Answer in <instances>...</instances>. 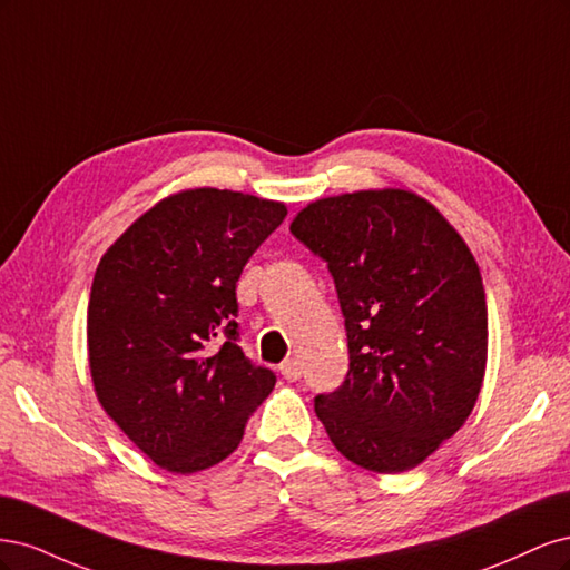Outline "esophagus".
Listing matches in <instances>:
<instances>
[{"label":"esophagus","mask_w":570,"mask_h":570,"mask_svg":"<svg viewBox=\"0 0 570 570\" xmlns=\"http://www.w3.org/2000/svg\"><path fill=\"white\" fill-rule=\"evenodd\" d=\"M281 373H283L285 381L295 383V381H299V377H302V364H299L297 358H285L283 364H281Z\"/></svg>","instance_id":"34e87169"}]
</instances>
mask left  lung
<instances>
[{"label":"left lung","instance_id":"left-lung-1","mask_svg":"<svg viewBox=\"0 0 570 570\" xmlns=\"http://www.w3.org/2000/svg\"><path fill=\"white\" fill-rule=\"evenodd\" d=\"M289 233L331 271L350 347L314 409L342 456L416 469L471 416L488 364V304L461 235L423 197L364 189L312 202Z\"/></svg>","mask_w":570,"mask_h":570}]
</instances>
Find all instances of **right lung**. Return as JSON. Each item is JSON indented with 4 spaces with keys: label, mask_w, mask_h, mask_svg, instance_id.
Wrapping results in <instances>:
<instances>
[{
    "label": "right lung",
    "mask_w": 570,
    "mask_h": 570,
    "mask_svg": "<svg viewBox=\"0 0 570 570\" xmlns=\"http://www.w3.org/2000/svg\"><path fill=\"white\" fill-rule=\"evenodd\" d=\"M285 204L185 189L151 206L101 256L88 304L99 404L170 473L230 456L275 373L239 347L235 287Z\"/></svg>",
    "instance_id": "1"
}]
</instances>
